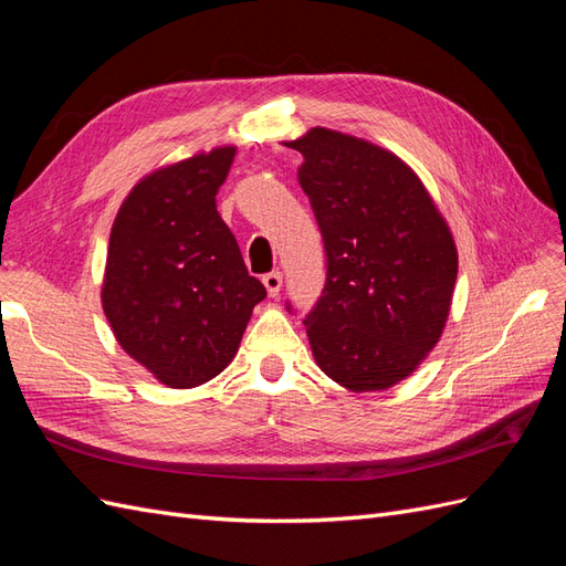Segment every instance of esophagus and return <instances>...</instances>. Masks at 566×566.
Here are the masks:
<instances>
[{
    "instance_id": "esophagus-1",
    "label": "esophagus",
    "mask_w": 566,
    "mask_h": 566,
    "mask_svg": "<svg viewBox=\"0 0 566 566\" xmlns=\"http://www.w3.org/2000/svg\"><path fill=\"white\" fill-rule=\"evenodd\" d=\"M262 283L266 287L269 297H276L281 293V285H283V273L281 271H271V273H264L262 276Z\"/></svg>"
}]
</instances>
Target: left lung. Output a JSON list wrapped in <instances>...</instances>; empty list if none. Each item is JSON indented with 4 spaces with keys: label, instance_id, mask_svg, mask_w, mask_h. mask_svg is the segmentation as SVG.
<instances>
[{
    "label": "left lung",
    "instance_id": "obj_1",
    "mask_svg": "<svg viewBox=\"0 0 566 566\" xmlns=\"http://www.w3.org/2000/svg\"><path fill=\"white\" fill-rule=\"evenodd\" d=\"M290 148L325 245L323 295L304 318L312 354L349 391L406 380L449 321L453 233L420 177L391 150L314 127Z\"/></svg>",
    "mask_w": 566,
    "mask_h": 566
}]
</instances>
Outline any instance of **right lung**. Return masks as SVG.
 Returning <instances> with one entry per match:
<instances>
[{"label":"right lung","mask_w":566,"mask_h":566,"mask_svg":"<svg viewBox=\"0 0 566 566\" xmlns=\"http://www.w3.org/2000/svg\"><path fill=\"white\" fill-rule=\"evenodd\" d=\"M235 146L153 169L111 229L101 304L117 345L153 378L191 389L224 370L266 297L217 212Z\"/></svg>","instance_id":"1"}]
</instances>
